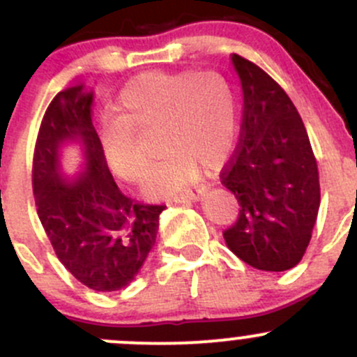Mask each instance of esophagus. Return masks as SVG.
Returning a JSON list of instances; mask_svg holds the SVG:
<instances>
[{
    "label": "esophagus",
    "instance_id": "1",
    "mask_svg": "<svg viewBox=\"0 0 357 357\" xmlns=\"http://www.w3.org/2000/svg\"><path fill=\"white\" fill-rule=\"evenodd\" d=\"M201 196H203V192H199V190H189V192L175 196L172 201L174 203H196V201L201 199Z\"/></svg>",
    "mask_w": 357,
    "mask_h": 357
}]
</instances>
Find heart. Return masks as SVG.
Masks as SVG:
<instances>
[{
  "mask_svg": "<svg viewBox=\"0 0 357 357\" xmlns=\"http://www.w3.org/2000/svg\"><path fill=\"white\" fill-rule=\"evenodd\" d=\"M156 132L161 156L144 183L153 199L170 197L206 170H220L232 156L238 134L237 101L229 80L213 70H151L120 91L115 116L99 137L105 167L137 183L148 174L151 149L142 137Z\"/></svg>",
  "mask_w": 357,
  "mask_h": 357,
  "instance_id": "1",
  "label": "heart"
}]
</instances>
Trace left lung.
I'll return each mask as SVG.
<instances>
[{"label":"left lung","mask_w":357,"mask_h":357,"mask_svg":"<svg viewBox=\"0 0 357 357\" xmlns=\"http://www.w3.org/2000/svg\"><path fill=\"white\" fill-rule=\"evenodd\" d=\"M244 93L241 137L222 183L237 197L238 218L223 230L237 258L264 271L303 259L319 208V174L301 115L258 65L232 54Z\"/></svg>","instance_id":"8db88e82"}]
</instances>
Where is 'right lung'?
<instances>
[{
	"instance_id": "add662e5",
	"label": "right lung",
	"mask_w": 357,
	"mask_h": 357,
	"mask_svg": "<svg viewBox=\"0 0 357 357\" xmlns=\"http://www.w3.org/2000/svg\"><path fill=\"white\" fill-rule=\"evenodd\" d=\"M93 93L82 86L61 91L47 106L32 158V190L54 255L86 287L112 292L130 284L156 241L163 204L125 196L105 167L91 120ZM80 140L86 172L59 177L57 149Z\"/></svg>"
}]
</instances>
